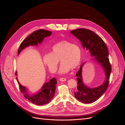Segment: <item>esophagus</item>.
I'll return each instance as SVG.
<instances>
[{"mask_svg":"<svg viewBox=\"0 0 125 125\" xmlns=\"http://www.w3.org/2000/svg\"><path fill=\"white\" fill-rule=\"evenodd\" d=\"M59 80L60 81H66V79L65 78H60L59 79Z\"/></svg>","mask_w":125,"mask_h":125,"instance_id":"esophagus-1","label":"esophagus"}]
</instances>
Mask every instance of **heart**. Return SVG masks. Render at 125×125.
<instances>
[{"instance_id": "obj_1", "label": "heart", "mask_w": 125, "mask_h": 125, "mask_svg": "<svg viewBox=\"0 0 125 125\" xmlns=\"http://www.w3.org/2000/svg\"><path fill=\"white\" fill-rule=\"evenodd\" d=\"M59 59L62 62L58 70L59 74H66L71 68H76L81 60L80 47L66 40L60 41L52 47L50 54H45L43 58L44 65L52 73L57 69Z\"/></svg>"}]
</instances>
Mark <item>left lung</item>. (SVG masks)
Here are the masks:
<instances>
[{
  "mask_svg": "<svg viewBox=\"0 0 125 125\" xmlns=\"http://www.w3.org/2000/svg\"><path fill=\"white\" fill-rule=\"evenodd\" d=\"M71 34L80 41L82 47L89 51L91 59L100 65L103 68L105 74V80L99 86L90 88L83 82L82 77V68L85 62L82 64L76 74L78 81L77 89L74 92L77 100L83 103H92L96 101L106 91L111 73V66L108 59V51L106 45L101 37L95 33L85 29H78L70 32Z\"/></svg>",
  "mask_w": 125,
  "mask_h": 125,
  "instance_id": "obj_1",
  "label": "left lung"
}]
</instances>
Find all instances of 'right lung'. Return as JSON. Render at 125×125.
<instances>
[{
	"label": "right lung",
	"mask_w": 125,
	"mask_h": 125,
	"mask_svg": "<svg viewBox=\"0 0 125 125\" xmlns=\"http://www.w3.org/2000/svg\"><path fill=\"white\" fill-rule=\"evenodd\" d=\"M52 34V32L42 29L37 30L31 33L20 44L18 52V56L26 47L30 46H38L39 44H41L45 37L51 36ZM16 75H17V73ZM16 79L19 84L21 93L23 94L24 96L26 99L32 103L37 105H43L50 103L53 99L56 90V85L57 83L55 78H52L48 82L44 83L40 90L33 93L30 92L28 89L20 83L18 77Z\"/></svg>",
	"instance_id": "1"
}]
</instances>
